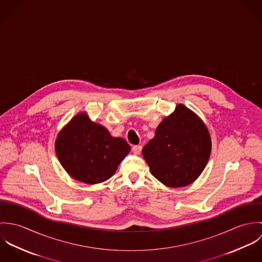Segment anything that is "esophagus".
Segmentation results:
<instances>
[{
  "mask_svg": "<svg viewBox=\"0 0 262 262\" xmlns=\"http://www.w3.org/2000/svg\"><path fill=\"white\" fill-rule=\"evenodd\" d=\"M132 150H133V152H134L135 154H140V152H141V150H142V146H140V145H134V146L132 147Z\"/></svg>",
  "mask_w": 262,
  "mask_h": 262,
  "instance_id": "1",
  "label": "esophagus"
}]
</instances>
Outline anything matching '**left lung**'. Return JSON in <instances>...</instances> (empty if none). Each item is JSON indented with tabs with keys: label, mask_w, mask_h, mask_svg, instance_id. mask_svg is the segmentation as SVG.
I'll return each mask as SVG.
<instances>
[{
	"label": "left lung",
	"mask_w": 262,
	"mask_h": 262,
	"mask_svg": "<svg viewBox=\"0 0 262 262\" xmlns=\"http://www.w3.org/2000/svg\"><path fill=\"white\" fill-rule=\"evenodd\" d=\"M206 125L184 105L158 125L142 154L152 176L170 187H186L202 173L211 153Z\"/></svg>",
	"instance_id": "obj_1"
}]
</instances>
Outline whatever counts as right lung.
I'll return each instance as SVG.
<instances>
[{
    "label": "right lung",
    "instance_id": "obj_1",
    "mask_svg": "<svg viewBox=\"0 0 262 262\" xmlns=\"http://www.w3.org/2000/svg\"><path fill=\"white\" fill-rule=\"evenodd\" d=\"M55 151L72 178L95 185L112 177L130 145L123 138L112 137L104 126L80 113L59 132Z\"/></svg>",
    "mask_w": 262,
    "mask_h": 262
}]
</instances>
